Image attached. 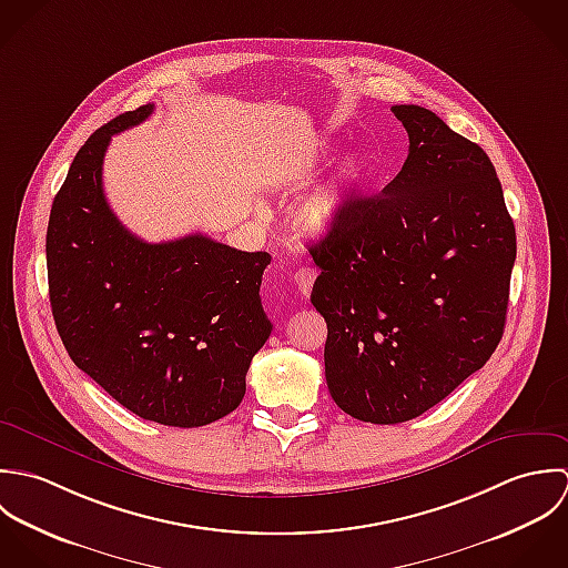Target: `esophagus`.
<instances>
[{
    "label": "esophagus",
    "instance_id": "esophagus-1",
    "mask_svg": "<svg viewBox=\"0 0 568 568\" xmlns=\"http://www.w3.org/2000/svg\"><path fill=\"white\" fill-rule=\"evenodd\" d=\"M314 278H316V270H312V267H301V270L294 274V281H296V285H298V290H301L303 296H310L312 285H314Z\"/></svg>",
    "mask_w": 568,
    "mask_h": 568
}]
</instances>
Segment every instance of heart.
<instances>
[{"instance_id":"b5f03b06","label":"heart","mask_w":568,"mask_h":568,"mask_svg":"<svg viewBox=\"0 0 568 568\" xmlns=\"http://www.w3.org/2000/svg\"><path fill=\"white\" fill-rule=\"evenodd\" d=\"M336 149L332 144L323 146L314 162H327ZM368 178V162L359 153H351L344 158L338 171L332 175L327 184H323L298 211V224L310 234H329L342 226L351 197Z\"/></svg>"}]
</instances>
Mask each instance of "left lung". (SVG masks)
Wrapping results in <instances>:
<instances>
[{"label": "left lung", "instance_id": "1", "mask_svg": "<svg viewBox=\"0 0 568 568\" xmlns=\"http://www.w3.org/2000/svg\"><path fill=\"white\" fill-rule=\"evenodd\" d=\"M408 158L310 247L327 321L325 377L359 422L419 417L503 338L516 227L487 153L419 105H395Z\"/></svg>", "mask_w": 568, "mask_h": 568}]
</instances>
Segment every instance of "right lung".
I'll return each mask as SVG.
<instances>
[{
  "label": "right lung",
  "mask_w": 568,
  "mask_h": 568,
  "mask_svg": "<svg viewBox=\"0 0 568 568\" xmlns=\"http://www.w3.org/2000/svg\"><path fill=\"white\" fill-rule=\"evenodd\" d=\"M151 112L118 115L79 149L48 222L50 305L72 362L118 404L197 428L241 404L250 362L272 334L258 296L272 256L204 234L146 243L118 222L103 158L114 133Z\"/></svg>",
  "instance_id": "1"
}]
</instances>
